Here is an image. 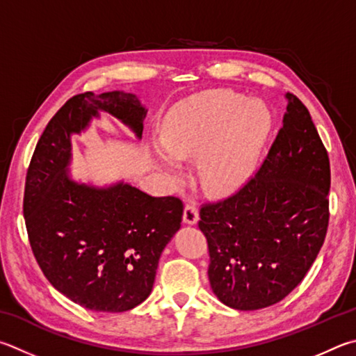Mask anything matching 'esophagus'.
Returning <instances> with one entry per match:
<instances>
[{
    "label": "esophagus",
    "mask_w": 356,
    "mask_h": 356,
    "mask_svg": "<svg viewBox=\"0 0 356 356\" xmlns=\"http://www.w3.org/2000/svg\"><path fill=\"white\" fill-rule=\"evenodd\" d=\"M199 221L197 209L193 204H186L184 209V222L188 225H195Z\"/></svg>",
    "instance_id": "1"
}]
</instances>
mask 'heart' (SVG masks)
I'll list each match as a JSON object with an SVG mask.
<instances>
[{
    "label": "heart",
    "instance_id": "obj_1",
    "mask_svg": "<svg viewBox=\"0 0 356 356\" xmlns=\"http://www.w3.org/2000/svg\"><path fill=\"white\" fill-rule=\"evenodd\" d=\"M270 131V115L260 102L234 92H207L180 102L151 145L156 165L182 179V160L197 159L200 184L211 195L240 190L252 177Z\"/></svg>",
    "mask_w": 356,
    "mask_h": 356
}]
</instances>
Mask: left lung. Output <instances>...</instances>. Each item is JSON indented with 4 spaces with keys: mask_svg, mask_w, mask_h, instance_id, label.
Returning <instances> with one entry per match:
<instances>
[{
    "mask_svg": "<svg viewBox=\"0 0 356 356\" xmlns=\"http://www.w3.org/2000/svg\"><path fill=\"white\" fill-rule=\"evenodd\" d=\"M283 127L257 176L229 199L200 209L209 280L224 305L254 312L303 280L324 244L330 161L308 108L293 93Z\"/></svg>",
    "mask_w": 356,
    "mask_h": 356,
    "instance_id": "1",
    "label": "left lung"
}]
</instances>
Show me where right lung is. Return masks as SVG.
Segmentation results:
<instances>
[{
  "label": "right lung",
  "instance_id": "right-lung-1",
  "mask_svg": "<svg viewBox=\"0 0 356 356\" xmlns=\"http://www.w3.org/2000/svg\"><path fill=\"white\" fill-rule=\"evenodd\" d=\"M101 113L141 140L147 108L137 95L115 90L73 96L35 146L23 213L32 252L51 285L92 312L121 313L151 294L160 255L180 229L184 205L124 180L101 186L73 179L71 137L86 132Z\"/></svg>",
  "mask_w": 356,
  "mask_h": 356
}]
</instances>
